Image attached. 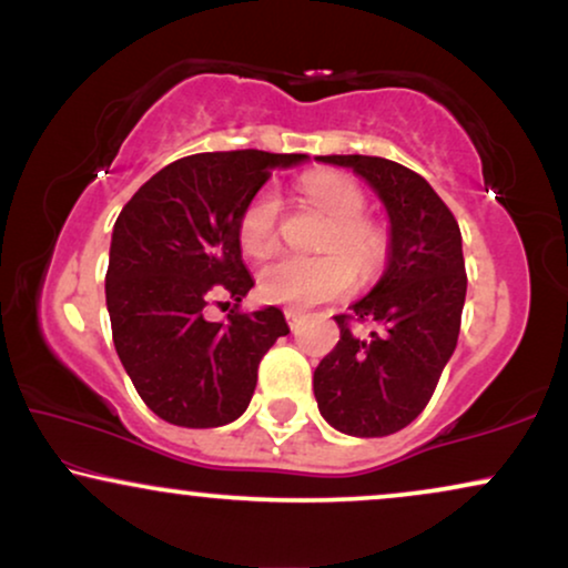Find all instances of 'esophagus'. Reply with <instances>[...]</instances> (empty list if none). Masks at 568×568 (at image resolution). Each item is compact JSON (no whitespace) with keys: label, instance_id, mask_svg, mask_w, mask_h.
<instances>
[{"label":"esophagus","instance_id":"obj_1","mask_svg":"<svg viewBox=\"0 0 568 568\" xmlns=\"http://www.w3.org/2000/svg\"><path fill=\"white\" fill-rule=\"evenodd\" d=\"M284 317H286V323H290V328L294 331V328H297V325L302 323V313H300V310H284Z\"/></svg>","mask_w":568,"mask_h":568}]
</instances>
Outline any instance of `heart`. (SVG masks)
<instances>
[{
  "instance_id": "1",
  "label": "heart",
  "mask_w": 568,
  "mask_h": 568,
  "mask_svg": "<svg viewBox=\"0 0 568 568\" xmlns=\"http://www.w3.org/2000/svg\"><path fill=\"white\" fill-rule=\"evenodd\" d=\"M300 191L310 204L328 216L321 237L323 255H276L258 271V292L276 305L307 307L315 302L338 297L354 286V270L372 276L383 268L390 253V235L383 224L364 214L367 196L344 173H310L300 181ZM282 204L271 189H263L247 201L237 220V243L247 255H266L276 245Z\"/></svg>"
}]
</instances>
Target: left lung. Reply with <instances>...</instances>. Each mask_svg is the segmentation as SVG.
Masks as SVG:
<instances>
[{
  "instance_id": "obj_1",
  "label": "left lung",
  "mask_w": 568,
  "mask_h": 568,
  "mask_svg": "<svg viewBox=\"0 0 568 568\" xmlns=\"http://www.w3.org/2000/svg\"><path fill=\"white\" fill-rule=\"evenodd\" d=\"M317 160L354 168L390 216V263L352 313L336 315L341 338L313 377L317 408L352 437H387L426 408L457 346L468 290L460 227L432 185L398 162L367 154Z\"/></svg>"
}]
</instances>
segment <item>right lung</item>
Here are the masks:
<instances>
[{"label":"right lung","mask_w":568,"mask_h":568,"mask_svg":"<svg viewBox=\"0 0 568 568\" xmlns=\"http://www.w3.org/2000/svg\"><path fill=\"white\" fill-rule=\"evenodd\" d=\"M305 158L191 154L121 209L105 271L113 344L136 393L165 422L189 429L235 422L253 398L263 354L290 333L278 307L240 310L253 276L240 255L237 220L276 168ZM220 296L236 307L212 324L205 307Z\"/></svg>","instance_id":"obj_1"}]
</instances>
